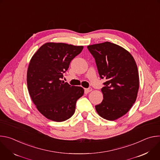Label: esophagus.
Masks as SVG:
<instances>
[{"instance_id": "34e87169", "label": "esophagus", "mask_w": 160, "mask_h": 160, "mask_svg": "<svg viewBox=\"0 0 160 160\" xmlns=\"http://www.w3.org/2000/svg\"><path fill=\"white\" fill-rule=\"evenodd\" d=\"M92 88H91V87H89V88H85V91L86 92H87V93L91 92V91H92Z\"/></svg>"}]
</instances>
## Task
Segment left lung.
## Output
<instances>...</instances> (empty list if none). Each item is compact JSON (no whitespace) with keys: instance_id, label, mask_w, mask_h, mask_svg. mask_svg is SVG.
Instances as JSON below:
<instances>
[{"instance_id":"8db88e82","label":"left lung","mask_w":160,"mask_h":160,"mask_svg":"<svg viewBox=\"0 0 160 160\" xmlns=\"http://www.w3.org/2000/svg\"><path fill=\"white\" fill-rule=\"evenodd\" d=\"M95 58L102 88V102L96 106L99 115L114 121L125 115L135 103L139 88L138 66L132 54L118 45L106 42L87 46Z\"/></svg>"}]
</instances>
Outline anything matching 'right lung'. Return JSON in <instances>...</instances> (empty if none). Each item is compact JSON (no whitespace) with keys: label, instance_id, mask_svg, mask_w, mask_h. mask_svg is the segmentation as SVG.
I'll list each match as a JSON object with an SVG mask.
<instances>
[{"label":"right lung","instance_id":"add662e5","mask_svg":"<svg viewBox=\"0 0 160 160\" xmlns=\"http://www.w3.org/2000/svg\"><path fill=\"white\" fill-rule=\"evenodd\" d=\"M83 46L48 42L32 56L27 71V86L33 102L49 120L61 122L71 118L77 101L84 93L81 87L61 80L71 61Z\"/></svg>","mask_w":160,"mask_h":160}]
</instances>
